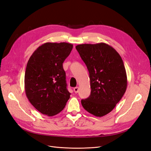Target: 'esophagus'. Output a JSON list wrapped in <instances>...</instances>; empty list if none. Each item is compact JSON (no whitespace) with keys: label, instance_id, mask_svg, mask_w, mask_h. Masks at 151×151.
Segmentation results:
<instances>
[{"label":"esophagus","instance_id":"1","mask_svg":"<svg viewBox=\"0 0 151 151\" xmlns=\"http://www.w3.org/2000/svg\"><path fill=\"white\" fill-rule=\"evenodd\" d=\"M74 91L75 92V93H77L79 91V87H76V88H74Z\"/></svg>","mask_w":151,"mask_h":151}]
</instances>
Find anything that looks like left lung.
Segmentation results:
<instances>
[{
  "label": "left lung",
  "instance_id": "8db88e82",
  "mask_svg": "<svg viewBox=\"0 0 151 151\" xmlns=\"http://www.w3.org/2000/svg\"><path fill=\"white\" fill-rule=\"evenodd\" d=\"M89 73L91 94L81 100L87 111L96 116L111 112L125 94L127 86L125 68L116 50L104 43L76 47Z\"/></svg>",
  "mask_w": 151,
  "mask_h": 151
}]
</instances>
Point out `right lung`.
Masks as SVG:
<instances>
[{"label": "right lung", "mask_w": 151, "mask_h": 151, "mask_svg": "<svg viewBox=\"0 0 151 151\" xmlns=\"http://www.w3.org/2000/svg\"><path fill=\"white\" fill-rule=\"evenodd\" d=\"M72 48L73 45L65 42L45 43L35 50L27 63L24 76L26 96L43 115H57L70 98L63 63Z\"/></svg>", "instance_id": "right-lung-1"}]
</instances>
